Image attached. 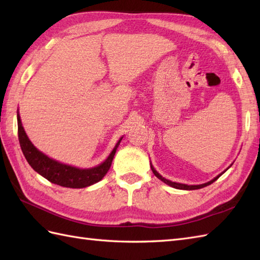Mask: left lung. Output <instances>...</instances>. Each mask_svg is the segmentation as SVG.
Masks as SVG:
<instances>
[{
	"label": "left lung",
	"instance_id": "8db88e82",
	"mask_svg": "<svg viewBox=\"0 0 260 260\" xmlns=\"http://www.w3.org/2000/svg\"><path fill=\"white\" fill-rule=\"evenodd\" d=\"M151 169H152V171H153V173H154V175L156 176L157 179H159L161 181H163L164 183H167L168 185H170V186H172V187H174V189H180V190H198V189H201V187H204V186H207V185H210L211 183H213L214 181H217L220 176H221L222 174H223V172L221 173V174H219L218 176H215V178L213 179V180H211V181H209V182H207V183H203V184H199V185H187V184H182V183H176V182H172V181H170V180H167L165 178H163V176L159 174V173H157V171L153 168V165L151 164ZM225 172V171H224Z\"/></svg>",
	"mask_w": 260,
	"mask_h": 260
}]
</instances>
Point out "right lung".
<instances>
[{"mask_svg": "<svg viewBox=\"0 0 260 260\" xmlns=\"http://www.w3.org/2000/svg\"><path fill=\"white\" fill-rule=\"evenodd\" d=\"M18 135L21 150L23 152L27 163L31 168L43 178H46L51 183L58 184L64 187H73V189H81V187L89 186L101 181L112 165L116 150L119 145L121 139L115 145L114 150L109 154L106 161L99 164L98 167L91 169H78L71 165L62 164L58 161L48 157L46 154L40 152L32 144L29 137L26 136L25 131L22 126L21 118L18 112Z\"/></svg>", "mask_w": 260, "mask_h": 260, "instance_id": "right-lung-1", "label": "right lung"}]
</instances>
